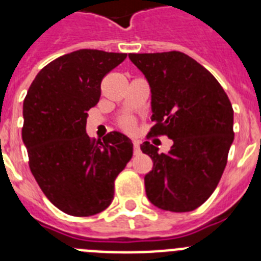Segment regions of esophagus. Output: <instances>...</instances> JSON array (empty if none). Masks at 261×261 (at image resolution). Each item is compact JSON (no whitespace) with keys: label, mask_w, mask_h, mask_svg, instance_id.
<instances>
[{"label":"esophagus","mask_w":261,"mask_h":261,"mask_svg":"<svg viewBox=\"0 0 261 261\" xmlns=\"http://www.w3.org/2000/svg\"><path fill=\"white\" fill-rule=\"evenodd\" d=\"M133 154H135V155H140V154H141L140 142L138 141H133Z\"/></svg>","instance_id":"esophagus-1"}]
</instances>
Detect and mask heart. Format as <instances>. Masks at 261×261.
I'll return each instance as SVG.
<instances>
[{
  "mask_svg": "<svg viewBox=\"0 0 261 261\" xmlns=\"http://www.w3.org/2000/svg\"><path fill=\"white\" fill-rule=\"evenodd\" d=\"M136 125H137V120L133 116H125L123 117V119H120L119 121V126L126 133L135 132Z\"/></svg>",
  "mask_w": 261,
  "mask_h": 261,
  "instance_id": "obj_1",
  "label": "heart"
}]
</instances>
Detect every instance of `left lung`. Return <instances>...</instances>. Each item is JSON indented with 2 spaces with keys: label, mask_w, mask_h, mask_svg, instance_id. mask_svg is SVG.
I'll return each mask as SVG.
<instances>
[{
  "label": "left lung",
  "mask_w": 261,
  "mask_h": 261,
  "mask_svg": "<svg viewBox=\"0 0 261 261\" xmlns=\"http://www.w3.org/2000/svg\"><path fill=\"white\" fill-rule=\"evenodd\" d=\"M149 81L151 120L147 138L167 136L168 153L149 141L142 153L153 161L145 175L147 199L163 211L191 212L204 204L220 183L234 140V111L211 71L177 50L129 53Z\"/></svg>",
  "instance_id": "1"
}]
</instances>
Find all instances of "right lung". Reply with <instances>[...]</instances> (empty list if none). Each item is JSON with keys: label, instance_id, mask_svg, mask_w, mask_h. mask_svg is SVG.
Returning <instances> with one entry per match:
<instances>
[{"label": "right lung", "instance_id": "add662e5", "mask_svg": "<svg viewBox=\"0 0 261 261\" xmlns=\"http://www.w3.org/2000/svg\"><path fill=\"white\" fill-rule=\"evenodd\" d=\"M126 53L80 49L53 60L32 81L23 102L22 138L29 166L56 208L94 216L114 200L115 179L133 154L119 132L103 141L86 133L87 111L99 102L102 80Z\"/></svg>", "mask_w": 261, "mask_h": 261}]
</instances>
